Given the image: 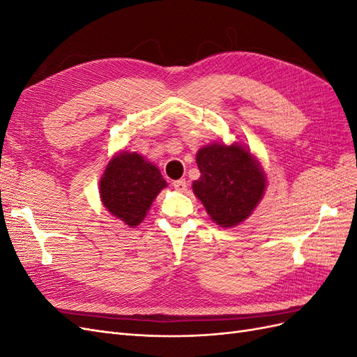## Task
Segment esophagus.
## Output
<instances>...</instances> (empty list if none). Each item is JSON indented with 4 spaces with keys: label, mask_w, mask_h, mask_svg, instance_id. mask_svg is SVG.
Wrapping results in <instances>:
<instances>
[{
    "label": "esophagus",
    "mask_w": 357,
    "mask_h": 357,
    "mask_svg": "<svg viewBox=\"0 0 357 357\" xmlns=\"http://www.w3.org/2000/svg\"><path fill=\"white\" fill-rule=\"evenodd\" d=\"M172 186L178 192H185L188 189V181L186 180H176L172 181Z\"/></svg>",
    "instance_id": "obj_1"
}]
</instances>
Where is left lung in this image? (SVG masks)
<instances>
[{
  "label": "left lung",
  "instance_id": "obj_1",
  "mask_svg": "<svg viewBox=\"0 0 357 357\" xmlns=\"http://www.w3.org/2000/svg\"><path fill=\"white\" fill-rule=\"evenodd\" d=\"M201 177L193 192L210 218L223 228L236 226L252 214L266 186L264 171L247 149L211 144L199 149Z\"/></svg>",
  "mask_w": 357,
  "mask_h": 357
}]
</instances>
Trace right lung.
Listing matches in <instances>:
<instances>
[{"label":"right lung","instance_id":"1","mask_svg":"<svg viewBox=\"0 0 357 357\" xmlns=\"http://www.w3.org/2000/svg\"><path fill=\"white\" fill-rule=\"evenodd\" d=\"M167 186L160 171L138 153L122 152L107 165L100 181L104 207L135 228L158 193Z\"/></svg>","mask_w":357,"mask_h":357}]
</instances>
